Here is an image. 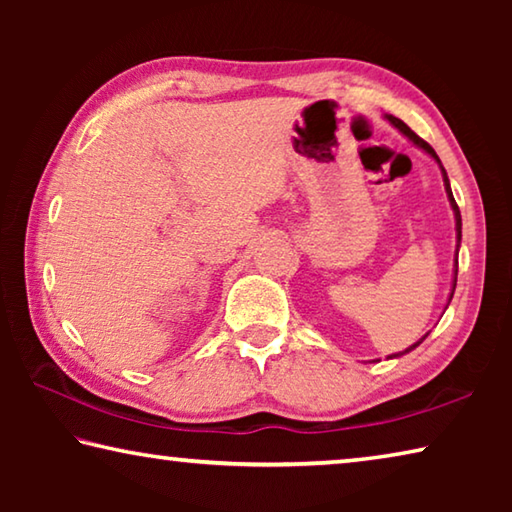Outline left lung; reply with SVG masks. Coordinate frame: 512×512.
I'll list each match as a JSON object with an SVG mask.
<instances>
[{
    "instance_id": "8db88e82",
    "label": "left lung",
    "mask_w": 512,
    "mask_h": 512,
    "mask_svg": "<svg viewBox=\"0 0 512 512\" xmlns=\"http://www.w3.org/2000/svg\"><path fill=\"white\" fill-rule=\"evenodd\" d=\"M386 119L391 121V124L397 128V131H400L402 135H406L409 137V140L418 146V149H422L424 153H429L433 160H436L438 164H440V160H438V155H436V151L431 149V146L422 140V137H418L415 135L409 126L404 124L402 119H397V117H393V115H386ZM440 171H443V180H445V192H447V198H449V205H452V210H454V219H456V241H458V246H461V212H458V205H456V201H454V194H452V187H449V178H447V171L443 169V164H440ZM458 246H456V255H458ZM456 275H458V257H456V262H454V284H452V293H449V300H452V296H454V289H456ZM424 341V336L422 339L418 341V343H413L411 348H406L404 352H397V354H391V357L388 359H395V357H402V354H406V352H411L413 348H418V345Z\"/></svg>"
}]
</instances>
